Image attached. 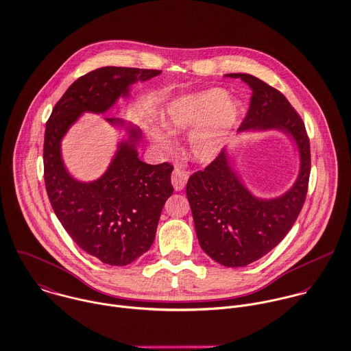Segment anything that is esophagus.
Here are the masks:
<instances>
[{"mask_svg": "<svg viewBox=\"0 0 351 351\" xmlns=\"http://www.w3.org/2000/svg\"><path fill=\"white\" fill-rule=\"evenodd\" d=\"M186 181H188V176L181 171L180 169H174L173 173H171V184L174 186L176 191H182L186 185Z\"/></svg>", "mask_w": 351, "mask_h": 351, "instance_id": "esophagus-1", "label": "esophagus"}]
</instances>
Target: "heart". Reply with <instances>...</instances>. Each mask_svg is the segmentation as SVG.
I'll return each mask as SVG.
<instances>
[{"label":"heart","mask_w":351,"mask_h":351,"mask_svg":"<svg viewBox=\"0 0 351 351\" xmlns=\"http://www.w3.org/2000/svg\"><path fill=\"white\" fill-rule=\"evenodd\" d=\"M242 112L241 101L229 99L225 90L213 88L171 101L160 114V123L171 134H181L196 127L188 140V154L192 160L204 165L221 154ZM148 137L158 149H171V141L162 130L149 129Z\"/></svg>","instance_id":"1"}]
</instances>
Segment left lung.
I'll use <instances>...</instances> for the list:
<instances>
[{
    "instance_id": "left-lung-1",
    "label": "left lung",
    "mask_w": 351,
    "mask_h": 351,
    "mask_svg": "<svg viewBox=\"0 0 351 351\" xmlns=\"http://www.w3.org/2000/svg\"><path fill=\"white\" fill-rule=\"evenodd\" d=\"M252 90L250 106L238 133L279 130L300 154L293 186L272 199L254 196L232 166L223 149L186 184L195 229L202 249L225 267H245L272 250L293 228L304 206L311 174V147L305 125L283 94L246 73H229Z\"/></svg>"
}]
</instances>
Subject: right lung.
Here are the masks:
<instances>
[{"mask_svg": "<svg viewBox=\"0 0 351 351\" xmlns=\"http://www.w3.org/2000/svg\"><path fill=\"white\" fill-rule=\"evenodd\" d=\"M158 75L155 69H95L65 91L46 122L43 169L51 207L77 246L105 264L128 265L151 247L162 208L173 195V166L140 160L136 145L141 130L123 119L105 118L125 129L128 138L118 143L102 177L83 182L66 170L61 141L82 114H105L119 98H129L134 83Z\"/></svg>", "mask_w": 351, "mask_h": 351, "instance_id": "1", "label": "right lung"}]
</instances>
